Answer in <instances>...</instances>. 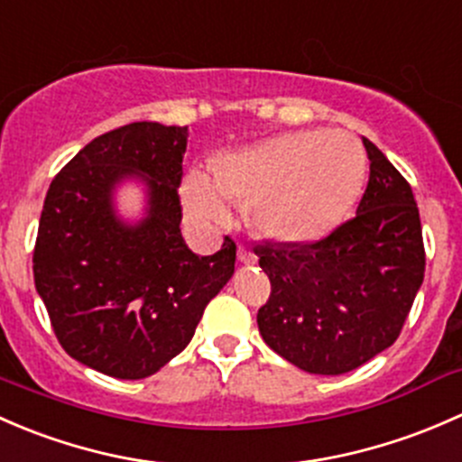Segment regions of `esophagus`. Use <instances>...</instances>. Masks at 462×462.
Returning <instances> with one entry per match:
<instances>
[{
  "instance_id": "34e87169",
  "label": "esophagus",
  "mask_w": 462,
  "mask_h": 462,
  "mask_svg": "<svg viewBox=\"0 0 462 462\" xmlns=\"http://www.w3.org/2000/svg\"><path fill=\"white\" fill-rule=\"evenodd\" d=\"M237 260L245 264H255L258 263V255H255L246 245H237Z\"/></svg>"
}]
</instances>
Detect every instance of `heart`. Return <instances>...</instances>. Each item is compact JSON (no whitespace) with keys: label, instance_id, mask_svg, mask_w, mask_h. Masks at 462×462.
Listing matches in <instances>:
<instances>
[{"label":"heart","instance_id":"b5f03b06","mask_svg":"<svg viewBox=\"0 0 462 462\" xmlns=\"http://www.w3.org/2000/svg\"><path fill=\"white\" fill-rule=\"evenodd\" d=\"M367 158L351 133L298 131L222 155L213 182L191 173L184 182L189 208L204 220H225V199L249 204L266 236L311 242L342 220L365 180Z\"/></svg>","mask_w":462,"mask_h":462}]
</instances>
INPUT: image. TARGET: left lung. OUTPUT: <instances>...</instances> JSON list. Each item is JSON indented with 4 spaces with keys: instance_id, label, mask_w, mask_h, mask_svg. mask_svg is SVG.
Returning a JSON list of instances; mask_svg holds the SVG:
<instances>
[{
    "instance_id": "8db88e82",
    "label": "left lung",
    "mask_w": 462,
    "mask_h": 462,
    "mask_svg": "<svg viewBox=\"0 0 462 462\" xmlns=\"http://www.w3.org/2000/svg\"><path fill=\"white\" fill-rule=\"evenodd\" d=\"M363 144L369 182L356 217L313 245L255 246L271 280L260 334L309 374L354 372L392 346L425 278L411 187L374 142Z\"/></svg>"
}]
</instances>
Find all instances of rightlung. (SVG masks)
<instances>
[{
    "label": "right lung",
    "instance_id": "add662e5",
    "mask_svg": "<svg viewBox=\"0 0 462 462\" xmlns=\"http://www.w3.org/2000/svg\"><path fill=\"white\" fill-rule=\"evenodd\" d=\"M187 126L133 122L84 146L51 182L32 275L66 354L99 374L140 380L191 342L204 307L236 271L229 236L213 255L184 242L178 187ZM137 177L147 216L116 217L112 191Z\"/></svg>",
    "mask_w": 462,
    "mask_h": 462
}]
</instances>
